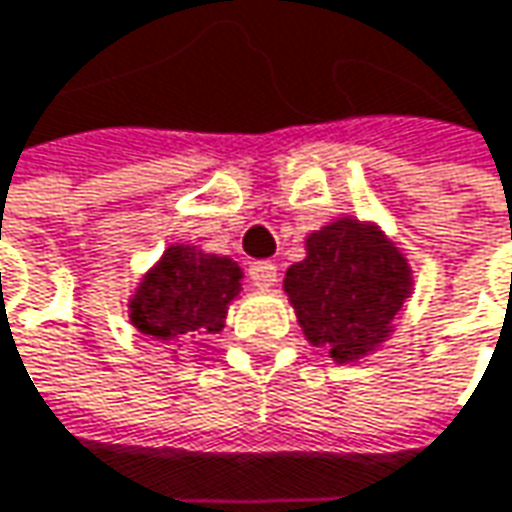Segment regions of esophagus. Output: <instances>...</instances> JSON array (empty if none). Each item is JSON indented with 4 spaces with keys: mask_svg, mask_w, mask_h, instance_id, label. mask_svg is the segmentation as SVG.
Masks as SVG:
<instances>
[{
    "mask_svg": "<svg viewBox=\"0 0 512 512\" xmlns=\"http://www.w3.org/2000/svg\"><path fill=\"white\" fill-rule=\"evenodd\" d=\"M249 280L255 283L257 289H269L278 280V266L272 260H257V263L249 266Z\"/></svg>",
    "mask_w": 512,
    "mask_h": 512,
    "instance_id": "1",
    "label": "esophagus"
}]
</instances>
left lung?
Wrapping results in <instances>:
<instances>
[{"label": "left lung", "instance_id": "1", "mask_svg": "<svg viewBox=\"0 0 512 512\" xmlns=\"http://www.w3.org/2000/svg\"><path fill=\"white\" fill-rule=\"evenodd\" d=\"M410 286L404 255L375 226L349 217L312 234L306 257L283 278L306 341L341 364L387 338Z\"/></svg>", "mask_w": 512, "mask_h": 512}]
</instances>
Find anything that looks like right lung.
Listing matches in <instances>:
<instances>
[{
  "mask_svg": "<svg viewBox=\"0 0 512 512\" xmlns=\"http://www.w3.org/2000/svg\"><path fill=\"white\" fill-rule=\"evenodd\" d=\"M240 266L194 246H168L131 300V323L157 341L212 335L240 295Z\"/></svg>",
  "mask_w": 512,
  "mask_h": 512,
  "instance_id": "right-lung-1",
  "label": "right lung"
}]
</instances>
